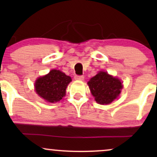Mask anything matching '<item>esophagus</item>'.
Returning <instances> with one entry per match:
<instances>
[{
    "mask_svg": "<svg viewBox=\"0 0 157 157\" xmlns=\"http://www.w3.org/2000/svg\"><path fill=\"white\" fill-rule=\"evenodd\" d=\"M75 79L77 80H84V77L82 75H76L75 77Z\"/></svg>",
    "mask_w": 157,
    "mask_h": 157,
    "instance_id": "34e87169",
    "label": "esophagus"
}]
</instances>
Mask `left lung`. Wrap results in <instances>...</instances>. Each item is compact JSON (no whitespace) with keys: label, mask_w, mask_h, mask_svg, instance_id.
I'll use <instances>...</instances> for the list:
<instances>
[{"label":"left lung","mask_w":157,"mask_h":157,"mask_svg":"<svg viewBox=\"0 0 157 157\" xmlns=\"http://www.w3.org/2000/svg\"><path fill=\"white\" fill-rule=\"evenodd\" d=\"M88 85L96 102L101 105L111 103L119 96L122 89L119 79L104 71H100L93 77Z\"/></svg>","instance_id":"obj_1"}]
</instances>
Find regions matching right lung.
<instances>
[{
    "label": "right lung",
    "mask_w": 157,
    "mask_h": 157,
    "mask_svg": "<svg viewBox=\"0 0 157 157\" xmlns=\"http://www.w3.org/2000/svg\"><path fill=\"white\" fill-rule=\"evenodd\" d=\"M71 81L69 76L59 70L53 69L48 75L36 80L35 91L47 102H59L66 95V87Z\"/></svg>",
    "instance_id": "add662e5"
}]
</instances>
